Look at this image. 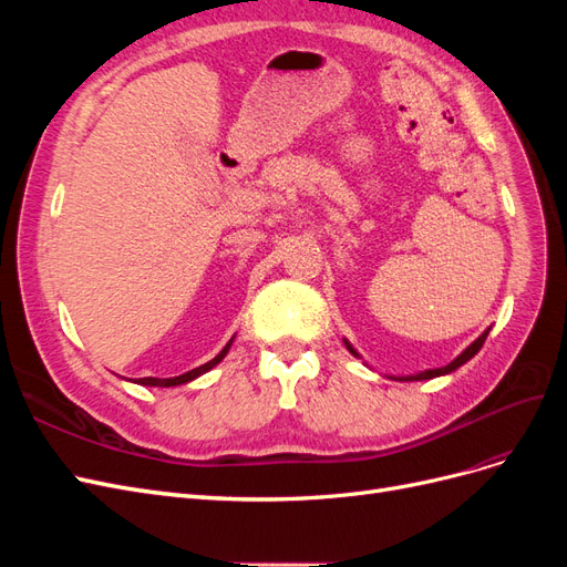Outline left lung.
I'll return each mask as SVG.
<instances>
[{"mask_svg": "<svg viewBox=\"0 0 567 567\" xmlns=\"http://www.w3.org/2000/svg\"><path fill=\"white\" fill-rule=\"evenodd\" d=\"M487 333H489V329L483 333V336H477L471 346L463 350L456 359H452V362L447 364V367H442V369H425V371H421V373H414V375H390L392 381H431V379H437V375H444V373H452V371H456L458 367H463L468 362V359H473L477 352H480V348L485 346V338H487ZM342 342H346V348L354 354V357H359V352L350 346V340H346L342 338Z\"/></svg>", "mask_w": 567, "mask_h": 567, "instance_id": "obj_1", "label": "left lung"}]
</instances>
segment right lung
<instances>
[{
	"label": "right lung",
	"instance_id": "right-lung-1",
	"mask_svg": "<svg viewBox=\"0 0 567 567\" xmlns=\"http://www.w3.org/2000/svg\"><path fill=\"white\" fill-rule=\"evenodd\" d=\"M236 338V336H234ZM234 338L227 342L225 348L219 350V354L217 357H213L210 362H205V364H200L198 369H192V371H186V373H182V375H173V379H153V375H148V379H140V381H134L136 385H148V388H175V385H184V383H192V381H196L198 375H203V373H208L213 367H217L221 359L227 357V352H229V348H231V342H234Z\"/></svg>",
	"mask_w": 567,
	"mask_h": 567
}]
</instances>
